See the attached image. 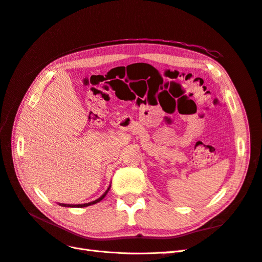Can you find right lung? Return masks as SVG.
I'll return each instance as SVG.
<instances>
[{"mask_svg":"<svg viewBox=\"0 0 262 262\" xmlns=\"http://www.w3.org/2000/svg\"><path fill=\"white\" fill-rule=\"evenodd\" d=\"M108 190H109V188H108ZM108 190L107 191L102 194L99 199H97V200H95V201H93V202H90V203H85V204H63V203H60V205H62V207H71V208H84V207H89V205H92V204H95V203H97V202H99L100 200H102L105 198V195L107 194V192H108Z\"/></svg>","mask_w":262,"mask_h":262,"instance_id":"add662e5","label":"right lung"}]
</instances>
